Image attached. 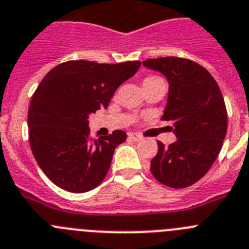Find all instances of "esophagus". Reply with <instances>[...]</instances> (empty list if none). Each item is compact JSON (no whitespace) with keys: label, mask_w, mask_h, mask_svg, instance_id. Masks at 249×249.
Masks as SVG:
<instances>
[{"label":"esophagus","mask_w":249,"mask_h":249,"mask_svg":"<svg viewBox=\"0 0 249 249\" xmlns=\"http://www.w3.org/2000/svg\"><path fill=\"white\" fill-rule=\"evenodd\" d=\"M127 138H129L130 140H134V141L142 140V138H141L140 135H138V134H135V133H129V134H127Z\"/></svg>","instance_id":"1"}]
</instances>
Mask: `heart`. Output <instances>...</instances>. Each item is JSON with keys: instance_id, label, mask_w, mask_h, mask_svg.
Wrapping results in <instances>:
<instances>
[{"instance_id": "heart-1", "label": "heart", "mask_w": 249, "mask_h": 249, "mask_svg": "<svg viewBox=\"0 0 249 249\" xmlns=\"http://www.w3.org/2000/svg\"><path fill=\"white\" fill-rule=\"evenodd\" d=\"M156 78H158V77H147V78H145V80H151V79H156Z\"/></svg>"}]
</instances>
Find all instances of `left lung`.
Segmentation results:
<instances>
[{
	"mask_svg": "<svg viewBox=\"0 0 249 249\" xmlns=\"http://www.w3.org/2000/svg\"><path fill=\"white\" fill-rule=\"evenodd\" d=\"M145 67L169 80V98L162 120L174 122L178 140L158 154L150 170L160 183L174 189L194 185L211 169L227 133L222 93L210 71L194 60L178 57L146 59Z\"/></svg>",
	"mask_w": 249,
	"mask_h": 249,
	"instance_id": "1",
	"label": "left lung"
}]
</instances>
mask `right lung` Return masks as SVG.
<instances>
[{
	"label": "right lung",
	"mask_w": 249,
	"mask_h": 249,
	"mask_svg": "<svg viewBox=\"0 0 249 249\" xmlns=\"http://www.w3.org/2000/svg\"><path fill=\"white\" fill-rule=\"evenodd\" d=\"M140 66L139 60H68L39 83L28 109L30 145L42 171L58 187L82 194L104 180L114 150L126 140V133L115 130L91 139L89 114L108 108L116 89Z\"/></svg>",
	"instance_id": "right-lung-1"
}]
</instances>
